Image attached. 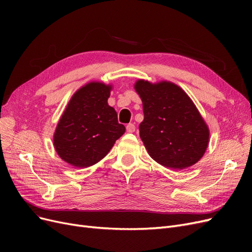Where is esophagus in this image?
I'll list each match as a JSON object with an SVG mask.
<instances>
[{"mask_svg":"<svg viewBox=\"0 0 252 252\" xmlns=\"http://www.w3.org/2000/svg\"><path fill=\"white\" fill-rule=\"evenodd\" d=\"M126 130H127V132H129V133L134 132V131H135V126H134V124H132V123L128 124V125L126 126Z\"/></svg>","mask_w":252,"mask_h":252,"instance_id":"esophagus-1","label":"esophagus"}]
</instances>
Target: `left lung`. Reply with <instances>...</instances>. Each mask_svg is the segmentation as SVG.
<instances>
[{
    "label": "left lung",
    "mask_w": 252,
    "mask_h": 252,
    "mask_svg": "<svg viewBox=\"0 0 252 252\" xmlns=\"http://www.w3.org/2000/svg\"><path fill=\"white\" fill-rule=\"evenodd\" d=\"M134 89L143 102L140 136L149 156L171 169L199 162L209 143V128L194 103L177 84L138 80Z\"/></svg>",
    "instance_id": "obj_1"
}]
</instances>
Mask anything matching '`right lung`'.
Masks as SVG:
<instances>
[{"label":"right lung","mask_w":252,"mask_h":252,"mask_svg":"<svg viewBox=\"0 0 252 252\" xmlns=\"http://www.w3.org/2000/svg\"><path fill=\"white\" fill-rule=\"evenodd\" d=\"M112 85L89 82L78 89L57 125L53 146L59 157L77 168L100 162L125 132L108 105Z\"/></svg>","instance_id":"1"}]
</instances>
